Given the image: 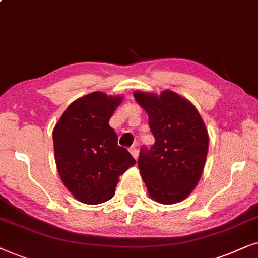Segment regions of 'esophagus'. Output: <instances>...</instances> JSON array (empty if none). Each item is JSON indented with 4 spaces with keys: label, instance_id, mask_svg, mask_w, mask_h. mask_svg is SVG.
Instances as JSON below:
<instances>
[{
    "label": "esophagus",
    "instance_id": "1",
    "mask_svg": "<svg viewBox=\"0 0 258 258\" xmlns=\"http://www.w3.org/2000/svg\"><path fill=\"white\" fill-rule=\"evenodd\" d=\"M130 152H131V154L133 156V158H135V159L138 158V149H137L136 145L130 147Z\"/></svg>",
    "mask_w": 258,
    "mask_h": 258
}]
</instances>
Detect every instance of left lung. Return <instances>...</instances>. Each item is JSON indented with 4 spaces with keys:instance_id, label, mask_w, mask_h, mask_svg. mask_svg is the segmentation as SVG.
<instances>
[{
    "instance_id": "8db88e82",
    "label": "left lung",
    "mask_w": 258,
    "mask_h": 258,
    "mask_svg": "<svg viewBox=\"0 0 258 258\" xmlns=\"http://www.w3.org/2000/svg\"><path fill=\"white\" fill-rule=\"evenodd\" d=\"M149 114L156 143L140 149L138 166L149 195L161 204H173L191 194L203 172L209 137L190 101L171 91L159 97L136 92Z\"/></svg>"
}]
</instances>
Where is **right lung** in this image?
<instances>
[{"label":"right lung","mask_w":258,"mask_h":258,"mask_svg":"<svg viewBox=\"0 0 258 258\" xmlns=\"http://www.w3.org/2000/svg\"><path fill=\"white\" fill-rule=\"evenodd\" d=\"M120 97L94 92L68 106L54 127L55 161L64 186L78 201L100 204L114 196L119 176L136 164L109 119Z\"/></svg>","instance_id":"obj_1"}]
</instances>
